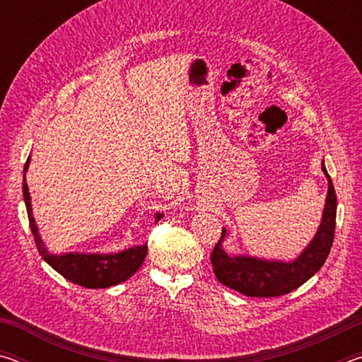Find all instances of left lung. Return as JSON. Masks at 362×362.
<instances>
[{"instance_id": "left-lung-1", "label": "left lung", "mask_w": 362, "mask_h": 362, "mask_svg": "<svg viewBox=\"0 0 362 362\" xmlns=\"http://www.w3.org/2000/svg\"><path fill=\"white\" fill-rule=\"evenodd\" d=\"M322 173L329 182L327 198L324 204L321 225L316 235L296 260L278 262L262 260L257 257L230 255L222 249V241L226 230H222L220 241L214 246L211 262L214 273L220 283L230 289L241 292L247 297H279L306 283L315 273L321 269L330 252L335 235L337 196L334 183L330 180L327 169L321 164Z\"/></svg>"}]
</instances>
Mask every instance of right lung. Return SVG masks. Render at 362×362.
<instances>
[{
    "instance_id": "add662e5",
    "label": "right lung",
    "mask_w": 362,
    "mask_h": 362,
    "mask_svg": "<svg viewBox=\"0 0 362 362\" xmlns=\"http://www.w3.org/2000/svg\"><path fill=\"white\" fill-rule=\"evenodd\" d=\"M30 164V158L27 159L25 168L23 170L27 173ZM23 199H25L27 214L30 228H32L35 244L38 252L41 254L49 265H51L57 273L62 274L65 279L71 281L78 286L88 287V289H105V287H112L119 283H124L129 279L134 273L137 272L142 265L146 250L148 246L142 244V246L129 247L126 250L116 254H78L70 252L64 255H54L49 254L45 244L41 241V236L38 233V226L35 223L33 214H32V201H30L28 185L25 180V174H23ZM156 222L161 220L163 214H156Z\"/></svg>"
}]
</instances>
